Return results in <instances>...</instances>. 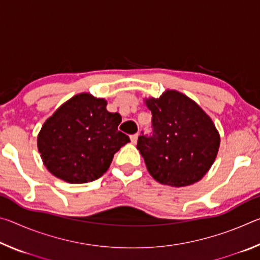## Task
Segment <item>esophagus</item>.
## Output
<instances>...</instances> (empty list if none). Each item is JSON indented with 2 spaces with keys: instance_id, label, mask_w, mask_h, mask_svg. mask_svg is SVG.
<instances>
[{
  "instance_id": "obj_1",
  "label": "esophagus",
  "mask_w": 260,
  "mask_h": 260,
  "mask_svg": "<svg viewBox=\"0 0 260 260\" xmlns=\"http://www.w3.org/2000/svg\"><path fill=\"white\" fill-rule=\"evenodd\" d=\"M138 138H139V134H133V135H131V141H132V143H136L138 142Z\"/></svg>"
}]
</instances>
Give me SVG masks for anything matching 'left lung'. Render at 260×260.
Here are the masks:
<instances>
[{"instance_id": "8db88e82", "label": "left lung", "mask_w": 260, "mask_h": 260, "mask_svg": "<svg viewBox=\"0 0 260 260\" xmlns=\"http://www.w3.org/2000/svg\"><path fill=\"white\" fill-rule=\"evenodd\" d=\"M150 133L141 132L138 146L152 178L172 187L199 181L217 157L220 136L211 118L187 96L167 90L147 100Z\"/></svg>"}]
</instances>
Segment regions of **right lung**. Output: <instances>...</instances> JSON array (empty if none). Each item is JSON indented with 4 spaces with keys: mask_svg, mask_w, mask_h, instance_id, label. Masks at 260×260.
Here are the masks:
<instances>
[{
    "mask_svg": "<svg viewBox=\"0 0 260 260\" xmlns=\"http://www.w3.org/2000/svg\"><path fill=\"white\" fill-rule=\"evenodd\" d=\"M105 107L103 99L79 94L47 119L38 148L51 174L70 183H86L107 172L129 138L118 131L120 114Z\"/></svg>",
    "mask_w": 260,
    "mask_h": 260,
    "instance_id": "add662e5",
    "label": "right lung"
}]
</instances>
